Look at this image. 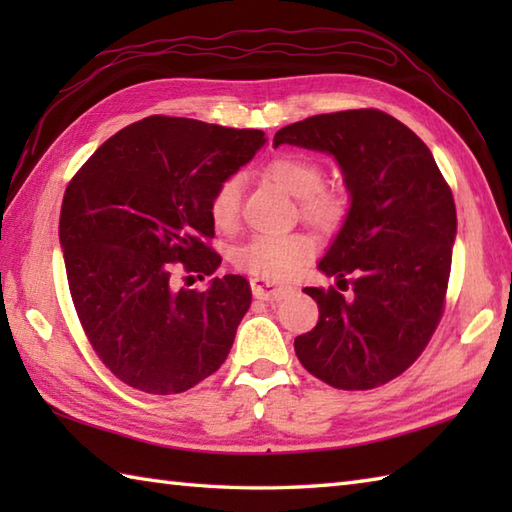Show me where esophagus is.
Instances as JSON below:
<instances>
[{
	"mask_svg": "<svg viewBox=\"0 0 512 512\" xmlns=\"http://www.w3.org/2000/svg\"><path fill=\"white\" fill-rule=\"evenodd\" d=\"M250 290L257 299L264 301H281L288 292L292 290L290 286L284 284H275V281H264V279H250Z\"/></svg>",
	"mask_w": 512,
	"mask_h": 512,
	"instance_id": "34e87169",
	"label": "esophagus"
}]
</instances>
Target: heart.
Listing matches in <instances>:
<instances>
[{
    "mask_svg": "<svg viewBox=\"0 0 512 512\" xmlns=\"http://www.w3.org/2000/svg\"><path fill=\"white\" fill-rule=\"evenodd\" d=\"M266 176L292 198L299 200V211L306 222L319 228L339 224L345 213V200L339 193L323 189V169L317 162L286 154L266 165ZM242 180L224 178L209 200V215L220 231H233L239 220ZM314 255L312 239L301 233L290 235H255L233 250V264L242 273L264 281H277L295 275Z\"/></svg>",
    "mask_w": 512,
    "mask_h": 512,
    "instance_id": "heart-1",
    "label": "heart"
}]
</instances>
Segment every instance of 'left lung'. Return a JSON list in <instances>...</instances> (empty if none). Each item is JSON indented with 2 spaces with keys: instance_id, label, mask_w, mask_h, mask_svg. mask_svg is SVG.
I'll use <instances>...</instances> for the list:
<instances>
[{
  "instance_id": "1",
  "label": "left lung",
  "mask_w": 512,
  "mask_h": 512,
  "mask_svg": "<svg viewBox=\"0 0 512 512\" xmlns=\"http://www.w3.org/2000/svg\"><path fill=\"white\" fill-rule=\"evenodd\" d=\"M273 145L336 160L350 195L339 233L317 268L347 284L303 288L319 303L314 330L295 339L312 376L336 389H374L400 376L427 347L442 317L458 217L429 147L394 116L347 110L310 116Z\"/></svg>"
}]
</instances>
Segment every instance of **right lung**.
<instances>
[{
  "mask_svg": "<svg viewBox=\"0 0 512 512\" xmlns=\"http://www.w3.org/2000/svg\"><path fill=\"white\" fill-rule=\"evenodd\" d=\"M266 145L262 129L149 116L94 151L63 195L59 242L76 314L110 372L147 394H180L231 352L250 308L244 277L202 292L171 286L173 264L213 275L222 257L209 200Z\"/></svg>",
  "mask_w": 512,
  "mask_h": 512,
  "instance_id": "right-lung-1",
  "label": "right lung"
}]
</instances>
